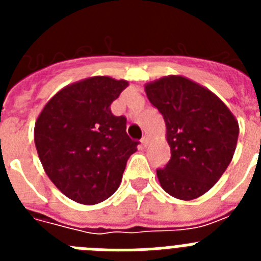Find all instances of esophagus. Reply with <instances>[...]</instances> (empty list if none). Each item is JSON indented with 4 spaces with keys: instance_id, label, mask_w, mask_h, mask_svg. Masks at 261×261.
Returning <instances> with one entry per match:
<instances>
[{
    "instance_id": "34e87169",
    "label": "esophagus",
    "mask_w": 261,
    "mask_h": 261,
    "mask_svg": "<svg viewBox=\"0 0 261 261\" xmlns=\"http://www.w3.org/2000/svg\"><path fill=\"white\" fill-rule=\"evenodd\" d=\"M149 142H150V138L147 137V136H144V137L141 138V144L144 145V146H147V145H149Z\"/></svg>"
}]
</instances>
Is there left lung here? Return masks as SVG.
Returning <instances> with one entry per match:
<instances>
[{"label":"left lung","mask_w":261,"mask_h":261,"mask_svg":"<svg viewBox=\"0 0 261 261\" xmlns=\"http://www.w3.org/2000/svg\"><path fill=\"white\" fill-rule=\"evenodd\" d=\"M145 93L165 119L171 150L166 167L156 170L161 187L175 199H197L231 162L238 120L216 94L183 75L153 81Z\"/></svg>","instance_id":"1"}]
</instances>
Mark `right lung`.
Instances as JSON below:
<instances>
[{
    "instance_id": "right-lung-1",
    "label": "right lung",
    "mask_w": 261,
    "mask_h": 261,
    "mask_svg": "<svg viewBox=\"0 0 261 261\" xmlns=\"http://www.w3.org/2000/svg\"><path fill=\"white\" fill-rule=\"evenodd\" d=\"M128 81L96 75L61 89L36 119L34 140L45 174L66 197L84 205L105 201L121 183L138 141L111 103Z\"/></svg>"
}]
</instances>
